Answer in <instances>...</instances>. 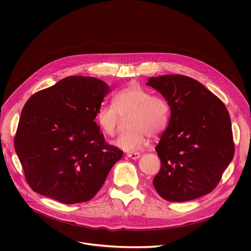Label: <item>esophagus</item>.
<instances>
[{
	"instance_id": "esophagus-1",
	"label": "esophagus",
	"mask_w": 251,
	"mask_h": 251,
	"mask_svg": "<svg viewBox=\"0 0 251 251\" xmlns=\"http://www.w3.org/2000/svg\"><path fill=\"white\" fill-rule=\"evenodd\" d=\"M127 156H128L129 158L133 159V160H137V159H139V158L141 157V155H140L139 153H128Z\"/></svg>"
}]
</instances>
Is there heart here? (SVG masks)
I'll return each mask as SVG.
<instances>
[{
	"mask_svg": "<svg viewBox=\"0 0 251 251\" xmlns=\"http://www.w3.org/2000/svg\"><path fill=\"white\" fill-rule=\"evenodd\" d=\"M126 115H130L127 120L130 129L121 133L113 144L126 152H135L147 145L148 135L156 137L165 131L170 107L163 97L153 95L138 84H132L115 92L112 103L101 105L96 120L106 135L114 136L120 116Z\"/></svg>",
	"mask_w": 251,
	"mask_h": 251,
	"instance_id": "1",
	"label": "heart"
}]
</instances>
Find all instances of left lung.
I'll list each match as a JSON object with an SVG mask.
<instances>
[{
	"instance_id": "left-lung-1",
	"label": "left lung",
	"mask_w": 251,
	"mask_h": 251,
	"mask_svg": "<svg viewBox=\"0 0 251 251\" xmlns=\"http://www.w3.org/2000/svg\"><path fill=\"white\" fill-rule=\"evenodd\" d=\"M171 109L156 147L161 169L153 185L169 201H187L217 187L234 155L230 117L223 101L189 76L150 77Z\"/></svg>"
}]
</instances>
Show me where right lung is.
I'll return each instance as SVG.
<instances>
[{
	"instance_id": "obj_1",
	"label": "right lung",
	"mask_w": 251,
	"mask_h": 251,
	"mask_svg": "<svg viewBox=\"0 0 251 251\" xmlns=\"http://www.w3.org/2000/svg\"><path fill=\"white\" fill-rule=\"evenodd\" d=\"M109 86L91 76H68L25 104L15 150L29 187L62 203L91 200L123 151L105 142L94 122Z\"/></svg>"
}]
</instances>
